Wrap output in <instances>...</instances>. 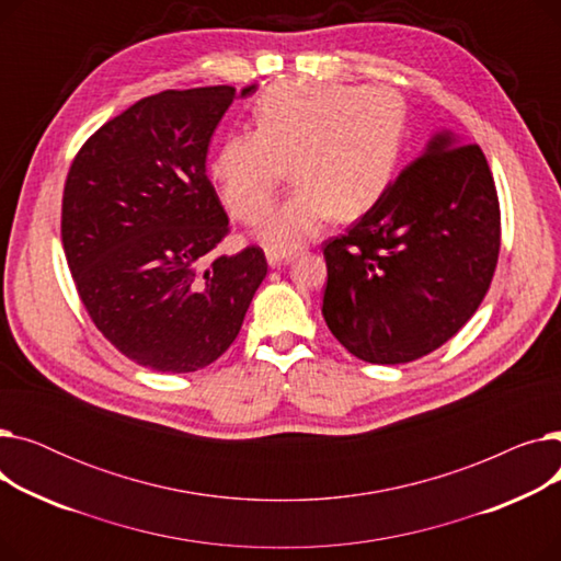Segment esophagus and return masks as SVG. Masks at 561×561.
Returning a JSON list of instances; mask_svg holds the SVG:
<instances>
[{"mask_svg": "<svg viewBox=\"0 0 561 561\" xmlns=\"http://www.w3.org/2000/svg\"><path fill=\"white\" fill-rule=\"evenodd\" d=\"M298 256V250L296 248H275V245H271V248H265V259H268V263L273 265H282V263H288L290 259H296Z\"/></svg>", "mask_w": 561, "mask_h": 561, "instance_id": "34e87169", "label": "esophagus"}]
</instances>
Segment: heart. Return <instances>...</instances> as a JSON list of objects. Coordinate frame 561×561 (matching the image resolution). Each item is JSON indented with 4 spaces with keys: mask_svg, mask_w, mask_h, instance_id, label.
<instances>
[{
    "mask_svg": "<svg viewBox=\"0 0 561 561\" xmlns=\"http://www.w3.org/2000/svg\"><path fill=\"white\" fill-rule=\"evenodd\" d=\"M404 104L389 88L282 81L254 106L256 131L229 134L211 180L241 220L264 210L290 162L299 186L256 222L268 245L311 239L334 214L357 218L385 195L404 138Z\"/></svg>",
    "mask_w": 561,
    "mask_h": 561,
    "instance_id": "b5f03b06",
    "label": "heart"
}]
</instances>
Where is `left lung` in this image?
Listing matches in <instances>:
<instances>
[{
	"label": "left lung",
	"mask_w": 561,
	"mask_h": 561,
	"mask_svg": "<svg viewBox=\"0 0 561 561\" xmlns=\"http://www.w3.org/2000/svg\"><path fill=\"white\" fill-rule=\"evenodd\" d=\"M497 252L489 163L478 145L440 129L355 227L325 243L322 316L355 357L414 362L478 311Z\"/></svg>",
	"instance_id": "left-lung-1"
}]
</instances>
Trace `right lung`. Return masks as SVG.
Returning a JSON list of instances; mask_svg holds the SVG:
<instances>
[{"label": "right lung", "mask_w": 561, "mask_h": 561, "mask_svg": "<svg viewBox=\"0 0 561 561\" xmlns=\"http://www.w3.org/2000/svg\"><path fill=\"white\" fill-rule=\"evenodd\" d=\"M254 91L206 85L145 98L88 138L68 172L61 236L79 298L145 368L214 364L268 273L261 248L214 254L229 220L206 176L222 115Z\"/></svg>", "instance_id": "obj_1"}]
</instances>
